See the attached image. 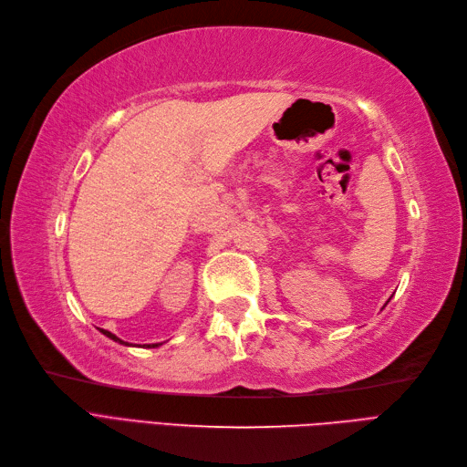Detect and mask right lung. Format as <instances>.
Masks as SVG:
<instances>
[{
    "label": "right lung",
    "mask_w": 467,
    "mask_h": 467,
    "mask_svg": "<svg viewBox=\"0 0 467 467\" xmlns=\"http://www.w3.org/2000/svg\"><path fill=\"white\" fill-rule=\"evenodd\" d=\"M100 332H102L104 336H107V337H110V339L118 341V343H122V345H130L128 341H122V339H119V337H116L112 332H109V329H100ZM159 345H161V343H151V345H143V348H159Z\"/></svg>",
    "instance_id": "1"
}]
</instances>
